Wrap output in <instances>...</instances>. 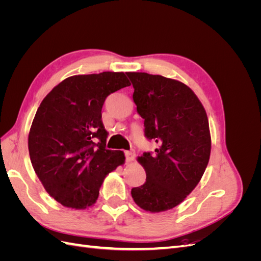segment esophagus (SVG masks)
<instances>
[{"instance_id": "esophagus-1", "label": "esophagus", "mask_w": 261, "mask_h": 261, "mask_svg": "<svg viewBox=\"0 0 261 261\" xmlns=\"http://www.w3.org/2000/svg\"><path fill=\"white\" fill-rule=\"evenodd\" d=\"M135 156H136V153L134 150H130V151H125V158L127 162H132L135 160Z\"/></svg>"}]
</instances>
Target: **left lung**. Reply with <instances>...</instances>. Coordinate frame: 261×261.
<instances>
[{"label":"left lung","instance_id":"obj_1","mask_svg":"<svg viewBox=\"0 0 261 261\" xmlns=\"http://www.w3.org/2000/svg\"><path fill=\"white\" fill-rule=\"evenodd\" d=\"M126 74L137 112L145 120V136L159 146L154 153L138 156L147 177L144 185L132 188V197L146 211H167L193 192L207 168L211 151L207 113L183 83L147 73Z\"/></svg>","mask_w":261,"mask_h":261}]
</instances>
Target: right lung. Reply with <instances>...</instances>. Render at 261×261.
<instances>
[{
    "instance_id": "obj_1",
    "label": "right lung",
    "mask_w": 261,
    "mask_h": 261,
    "mask_svg": "<svg viewBox=\"0 0 261 261\" xmlns=\"http://www.w3.org/2000/svg\"><path fill=\"white\" fill-rule=\"evenodd\" d=\"M129 85L124 73L72 76L38 108L28 136L31 164L45 191L63 206H92L105 177L124 163L123 151L106 148L101 110L109 94Z\"/></svg>"
}]
</instances>
